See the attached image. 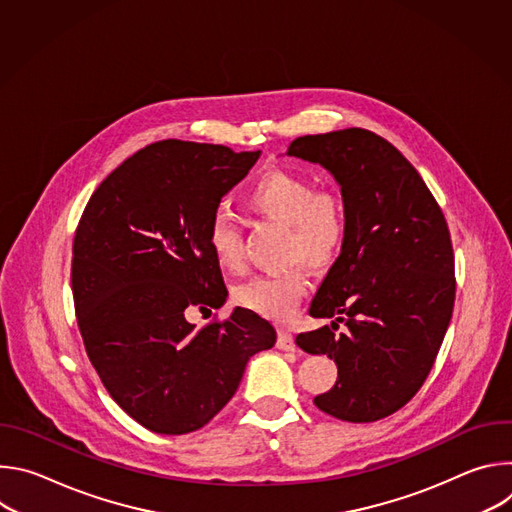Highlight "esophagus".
Here are the masks:
<instances>
[{
  "instance_id": "obj_1",
  "label": "esophagus",
  "mask_w": 512,
  "mask_h": 512,
  "mask_svg": "<svg viewBox=\"0 0 512 512\" xmlns=\"http://www.w3.org/2000/svg\"><path fill=\"white\" fill-rule=\"evenodd\" d=\"M277 348L279 350H296L294 336H291L287 330H279L277 332Z\"/></svg>"
}]
</instances>
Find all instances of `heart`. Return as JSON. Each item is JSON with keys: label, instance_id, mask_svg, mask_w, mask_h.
Segmentation results:
<instances>
[{"label": "heart", "instance_id": "1", "mask_svg": "<svg viewBox=\"0 0 512 512\" xmlns=\"http://www.w3.org/2000/svg\"><path fill=\"white\" fill-rule=\"evenodd\" d=\"M245 204L255 214L287 227L285 261H304L314 269H328L348 241L350 218L344 198L334 190H318L304 174L273 168L263 172L245 192ZM206 243L223 269L239 271L243 265L241 225L229 212L212 214ZM308 275L302 265L255 275L235 289L239 306L283 322L294 316L308 294Z\"/></svg>", "mask_w": 512, "mask_h": 512}]
</instances>
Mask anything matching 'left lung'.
I'll return each mask as SVG.
<instances>
[{"instance_id": "8db88e82", "label": "left lung", "mask_w": 512, "mask_h": 512, "mask_svg": "<svg viewBox=\"0 0 512 512\" xmlns=\"http://www.w3.org/2000/svg\"><path fill=\"white\" fill-rule=\"evenodd\" d=\"M287 156L326 168L350 218L344 251L310 306V316L334 322L296 338L338 367L336 385L314 403L342 421L383 419L421 389L452 320L454 249L444 212L405 156L373 131L304 135ZM338 321L346 333L333 332Z\"/></svg>"}]
</instances>
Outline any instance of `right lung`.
<instances>
[{"instance_id":"right-lung-1","label":"right lung","mask_w":512,"mask_h":512,"mask_svg":"<svg viewBox=\"0 0 512 512\" xmlns=\"http://www.w3.org/2000/svg\"><path fill=\"white\" fill-rule=\"evenodd\" d=\"M261 152L156 141L93 192L72 243V296L87 354L113 401L156 433L206 425L237 393L275 328L235 308L225 322L186 320L227 302L206 231L221 198Z\"/></svg>"}]
</instances>
